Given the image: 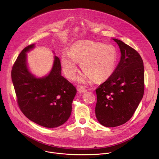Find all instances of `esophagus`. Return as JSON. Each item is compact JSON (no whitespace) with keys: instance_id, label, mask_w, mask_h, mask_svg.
I'll list each match as a JSON object with an SVG mask.
<instances>
[{"instance_id":"34e87169","label":"esophagus","mask_w":159,"mask_h":159,"mask_svg":"<svg viewBox=\"0 0 159 159\" xmlns=\"http://www.w3.org/2000/svg\"><path fill=\"white\" fill-rule=\"evenodd\" d=\"M77 90H78V91L80 93H85L87 92V90L85 88L82 87H79Z\"/></svg>"}]
</instances>
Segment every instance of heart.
Masks as SVG:
<instances>
[{
	"label": "heart",
	"mask_w": 159,
	"mask_h": 159,
	"mask_svg": "<svg viewBox=\"0 0 159 159\" xmlns=\"http://www.w3.org/2000/svg\"><path fill=\"white\" fill-rule=\"evenodd\" d=\"M117 61V52L111 44L101 42L82 40L74 43L69 53L61 57V66L66 78L72 79L77 71V63H80L82 71L96 81L108 78L114 72ZM77 81L85 84L87 77H77Z\"/></svg>",
	"instance_id": "heart-1"
}]
</instances>
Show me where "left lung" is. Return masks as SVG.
I'll return each mask as SVG.
<instances>
[{
	"label": "left lung",
	"mask_w": 159,
	"mask_h": 159,
	"mask_svg": "<svg viewBox=\"0 0 159 159\" xmlns=\"http://www.w3.org/2000/svg\"><path fill=\"white\" fill-rule=\"evenodd\" d=\"M112 39L120 49V60L111 75L96 90V116L106 127L118 126L129 120L144 93L142 58L122 41Z\"/></svg>",
	"instance_id": "left-lung-1"
}]
</instances>
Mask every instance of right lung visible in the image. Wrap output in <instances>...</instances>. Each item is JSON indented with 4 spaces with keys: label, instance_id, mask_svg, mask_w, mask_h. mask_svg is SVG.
<instances>
[{
    "label": "right lung",
    "instance_id": "add662e5",
    "mask_svg": "<svg viewBox=\"0 0 159 159\" xmlns=\"http://www.w3.org/2000/svg\"><path fill=\"white\" fill-rule=\"evenodd\" d=\"M35 44L22 50L11 71L12 81L22 113L31 121L46 128H56L70 116L76 88L61 75L60 59L54 57L52 70L36 77L30 70L27 53Z\"/></svg>",
    "mask_w": 159,
    "mask_h": 159
}]
</instances>
